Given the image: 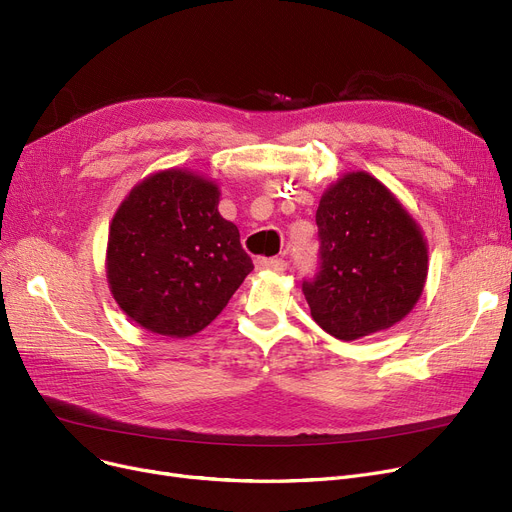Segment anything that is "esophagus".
<instances>
[{"label":"esophagus","mask_w":512,"mask_h":512,"mask_svg":"<svg viewBox=\"0 0 512 512\" xmlns=\"http://www.w3.org/2000/svg\"><path fill=\"white\" fill-rule=\"evenodd\" d=\"M257 270H267V272H284L288 263L282 257H259L255 261Z\"/></svg>","instance_id":"esophagus-1"}]
</instances>
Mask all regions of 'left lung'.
<instances>
[{
	"label": "left lung",
	"mask_w": 512,
	"mask_h": 512,
	"mask_svg": "<svg viewBox=\"0 0 512 512\" xmlns=\"http://www.w3.org/2000/svg\"><path fill=\"white\" fill-rule=\"evenodd\" d=\"M315 222L321 272L303 292L321 330L351 342L413 311L427 280V238L384 182L346 172L321 195Z\"/></svg>",
	"instance_id": "obj_1"
}]
</instances>
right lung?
<instances>
[{
  "mask_svg": "<svg viewBox=\"0 0 512 512\" xmlns=\"http://www.w3.org/2000/svg\"><path fill=\"white\" fill-rule=\"evenodd\" d=\"M215 180L168 168L143 178L118 205L105 276L118 307L143 330L188 338L222 313L253 261L220 211Z\"/></svg>",
  "mask_w": 512,
  "mask_h": 512,
  "instance_id": "add662e5",
  "label": "right lung"
}]
</instances>
